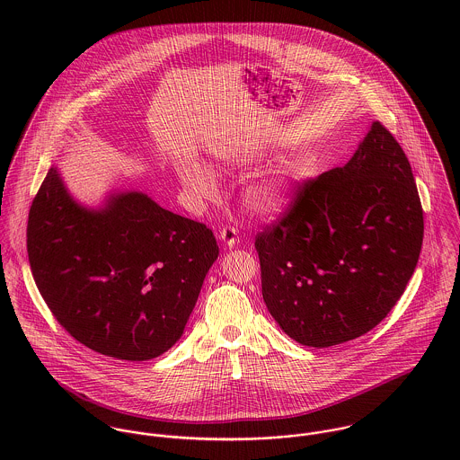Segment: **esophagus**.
Returning <instances> with one entry per match:
<instances>
[{
	"label": "esophagus",
	"instance_id": "1",
	"mask_svg": "<svg viewBox=\"0 0 460 460\" xmlns=\"http://www.w3.org/2000/svg\"><path fill=\"white\" fill-rule=\"evenodd\" d=\"M219 239L226 248H234L237 244V230L234 226H223L219 232Z\"/></svg>",
	"mask_w": 460,
	"mask_h": 460
}]
</instances>
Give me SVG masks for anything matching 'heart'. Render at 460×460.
Returning <instances> with one entry per match:
<instances>
[{
    "label": "heart",
    "mask_w": 460,
    "mask_h": 460,
    "mask_svg": "<svg viewBox=\"0 0 460 460\" xmlns=\"http://www.w3.org/2000/svg\"><path fill=\"white\" fill-rule=\"evenodd\" d=\"M182 184L199 199L214 197L216 181L212 173L197 161H186L179 166ZM288 170H274L252 181L244 188V201L257 214H272L285 207L288 199Z\"/></svg>",
    "instance_id": "obj_1"
}]
</instances>
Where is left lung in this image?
Instances as JSON below:
<instances>
[{
	"mask_svg": "<svg viewBox=\"0 0 460 460\" xmlns=\"http://www.w3.org/2000/svg\"><path fill=\"white\" fill-rule=\"evenodd\" d=\"M421 243L411 164L394 134L372 122L345 166L305 182L257 235L265 306L301 345L354 340L392 312Z\"/></svg>",
	"mask_w": 460,
	"mask_h": 460,
	"instance_id": "1",
	"label": "left lung"
}]
</instances>
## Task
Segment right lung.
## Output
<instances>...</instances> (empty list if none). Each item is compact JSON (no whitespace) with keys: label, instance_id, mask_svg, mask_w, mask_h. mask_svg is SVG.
I'll list each match as a JSON object with an SVG mask.
<instances>
[{"label":"right lung","instance_id":"obj_1","mask_svg":"<svg viewBox=\"0 0 460 460\" xmlns=\"http://www.w3.org/2000/svg\"><path fill=\"white\" fill-rule=\"evenodd\" d=\"M26 237L31 274L62 328L128 361L177 343L219 255L212 230L145 193L79 203L55 164L31 203Z\"/></svg>","mask_w":460,"mask_h":460}]
</instances>
